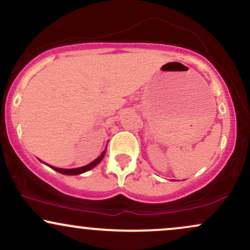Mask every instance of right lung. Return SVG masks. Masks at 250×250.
Masks as SVG:
<instances>
[{"instance_id": "obj_1", "label": "right lung", "mask_w": 250, "mask_h": 250, "mask_svg": "<svg viewBox=\"0 0 250 250\" xmlns=\"http://www.w3.org/2000/svg\"><path fill=\"white\" fill-rule=\"evenodd\" d=\"M105 154V150L103 151V153L100 155L99 157H97L96 160H94L93 162L89 163V165L84 166V167H81V168H74V169H62V168H56V167H53V166H50L51 168L54 169V170L59 171V173L61 174H64V175H79V174H82V173H85V171L90 170L91 168H94L95 166L99 165L100 162H101V160L103 159V156H104Z\"/></svg>"}]
</instances>
